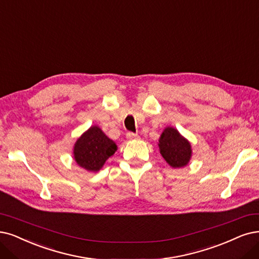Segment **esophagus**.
<instances>
[{"mask_svg":"<svg viewBox=\"0 0 259 259\" xmlns=\"http://www.w3.org/2000/svg\"><path fill=\"white\" fill-rule=\"evenodd\" d=\"M127 139H128V140H137V139H139V136L136 135V133L128 132V133H127Z\"/></svg>","mask_w":259,"mask_h":259,"instance_id":"obj_1","label":"esophagus"}]
</instances>
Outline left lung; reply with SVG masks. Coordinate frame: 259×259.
Returning a JSON list of instances; mask_svg holds the SVG:
<instances>
[{
  "label": "left lung",
  "instance_id": "1",
  "mask_svg": "<svg viewBox=\"0 0 259 259\" xmlns=\"http://www.w3.org/2000/svg\"><path fill=\"white\" fill-rule=\"evenodd\" d=\"M158 147L161 156L173 168L187 166L192 158L191 143L174 127L168 126L162 131Z\"/></svg>",
  "mask_w": 259,
  "mask_h": 259
}]
</instances>
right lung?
<instances>
[{"mask_svg":"<svg viewBox=\"0 0 259 259\" xmlns=\"http://www.w3.org/2000/svg\"><path fill=\"white\" fill-rule=\"evenodd\" d=\"M116 150V143L105 135L97 124H94L75 141L72 154L75 163L80 167L96 173L102 168Z\"/></svg>","mask_w":259,"mask_h":259,"instance_id":"add662e5","label":"right lung"}]
</instances>
